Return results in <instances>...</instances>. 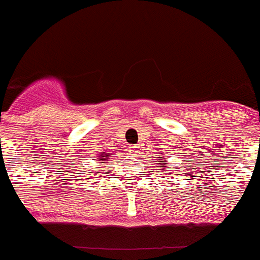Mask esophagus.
Wrapping results in <instances>:
<instances>
[{
	"label": "esophagus",
	"mask_w": 260,
	"mask_h": 260,
	"mask_svg": "<svg viewBox=\"0 0 260 260\" xmlns=\"http://www.w3.org/2000/svg\"><path fill=\"white\" fill-rule=\"evenodd\" d=\"M139 151H141V148H139V147H138V146H133V147H130V150H128V153H130V155H132V156H138V155H139Z\"/></svg>",
	"instance_id": "obj_1"
}]
</instances>
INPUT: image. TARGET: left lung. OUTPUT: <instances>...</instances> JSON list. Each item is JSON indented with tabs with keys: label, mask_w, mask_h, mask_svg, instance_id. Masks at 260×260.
Masks as SVG:
<instances>
[{
	"label": "left lung",
	"mask_w": 260,
	"mask_h": 260,
	"mask_svg": "<svg viewBox=\"0 0 260 260\" xmlns=\"http://www.w3.org/2000/svg\"><path fill=\"white\" fill-rule=\"evenodd\" d=\"M164 164H167V162H164Z\"/></svg>",
	"instance_id": "obj_1"
}]
</instances>
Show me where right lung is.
I'll return each instance as SVG.
<instances>
[{"label": "right lung", "instance_id": "right-lung-1", "mask_svg": "<svg viewBox=\"0 0 260 260\" xmlns=\"http://www.w3.org/2000/svg\"><path fill=\"white\" fill-rule=\"evenodd\" d=\"M109 157V155H107V153H104V155H100V158H99V161H105L107 158Z\"/></svg>", "mask_w": 260, "mask_h": 260}]
</instances>
